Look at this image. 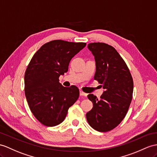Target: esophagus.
Listing matches in <instances>:
<instances>
[{"mask_svg": "<svg viewBox=\"0 0 157 157\" xmlns=\"http://www.w3.org/2000/svg\"><path fill=\"white\" fill-rule=\"evenodd\" d=\"M80 95H81V96H85V97H86L87 94L85 93H84V92H82V90H80Z\"/></svg>", "mask_w": 157, "mask_h": 157, "instance_id": "1", "label": "esophagus"}]
</instances>
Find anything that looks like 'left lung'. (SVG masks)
<instances>
[{
    "label": "left lung",
    "mask_w": 157,
    "mask_h": 157,
    "mask_svg": "<svg viewBox=\"0 0 157 157\" xmlns=\"http://www.w3.org/2000/svg\"><path fill=\"white\" fill-rule=\"evenodd\" d=\"M88 48L96 63L94 78L105 90L100 100L93 94L88 95L93 107L86 113V119L94 130L107 132L117 127L127 113L132 98V78L124 60L112 46L94 43L88 44Z\"/></svg>",
    "instance_id": "8db88e82"
}]
</instances>
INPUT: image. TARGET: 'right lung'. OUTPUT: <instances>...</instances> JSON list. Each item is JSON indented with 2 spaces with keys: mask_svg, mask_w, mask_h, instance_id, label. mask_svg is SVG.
I'll return each instance as SVG.
<instances>
[{
  "mask_svg": "<svg viewBox=\"0 0 157 157\" xmlns=\"http://www.w3.org/2000/svg\"><path fill=\"white\" fill-rule=\"evenodd\" d=\"M86 44L52 40L33 56L25 75V96L32 113L43 124L55 127L60 124L70 106L77 101L78 88L64 87L59 78L68 71L72 57Z\"/></svg>",
  "mask_w": 157,
  "mask_h": 157,
  "instance_id": "1",
  "label": "right lung"
}]
</instances>
